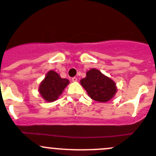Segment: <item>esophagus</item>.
<instances>
[{
  "label": "esophagus",
  "mask_w": 156,
  "mask_h": 156,
  "mask_svg": "<svg viewBox=\"0 0 156 156\" xmlns=\"http://www.w3.org/2000/svg\"><path fill=\"white\" fill-rule=\"evenodd\" d=\"M71 80H72V82H77V81H78V78H77L76 77H73V78H71Z\"/></svg>",
  "instance_id": "34e87169"
}]
</instances>
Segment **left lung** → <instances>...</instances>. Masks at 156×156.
Wrapping results in <instances>:
<instances>
[{
    "mask_svg": "<svg viewBox=\"0 0 156 156\" xmlns=\"http://www.w3.org/2000/svg\"><path fill=\"white\" fill-rule=\"evenodd\" d=\"M81 85L85 88L90 98L99 102H107L116 93L115 83L97 69H91L86 73V77L81 80Z\"/></svg>",
    "mask_w": 156,
    "mask_h": 156,
    "instance_id": "left-lung-1",
    "label": "left lung"
}]
</instances>
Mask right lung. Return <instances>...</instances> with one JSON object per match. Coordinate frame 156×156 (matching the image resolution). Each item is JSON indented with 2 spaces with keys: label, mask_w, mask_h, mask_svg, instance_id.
Here are the masks:
<instances>
[{
  "label": "right lung",
  "mask_w": 156,
  "mask_h": 156,
  "mask_svg": "<svg viewBox=\"0 0 156 156\" xmlns=\"http://www.w3.org/2000/svg\"><path fill=\"white\" fill-rule=\"evenodd\" d=\"M69 84V80L62 78L53 70L48 71L39 86V92L46 101H55L62 94L63 89Z\"/></svg>",
  "instance_id": "add662e5"
}]
</instances>
